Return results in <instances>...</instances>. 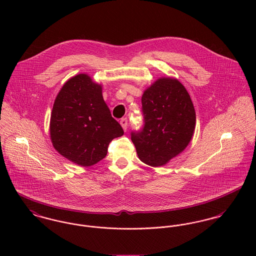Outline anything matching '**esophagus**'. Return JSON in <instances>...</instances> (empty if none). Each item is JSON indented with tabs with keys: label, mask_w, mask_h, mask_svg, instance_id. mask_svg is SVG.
I'll list each match as a JSON object with an SVG mask.
<instances>
[{
	"label": "esophagus",
	"mask_w": 256,
	"mask_h": 256,
	"mask_svg": "<svg viewBox=\"0 0 256 256\" xmlns=\"http://www.w3.org/2000/svg\"><path fill=\"white\" fill-rule=\"evenodd\" d=\"M120 124H121L123 130L126 131V130H127V126H128V120H127V118H122V119L120 120Z\"/></svg>",
	"instance_id": "34e87169"
}]
</instances>
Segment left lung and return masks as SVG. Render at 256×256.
I'll return each instance as SVG.
<instances>
[{
    "label": "left lung",
    "instance_id": "obj_1",
    "mask_svg": "<svg viewBox=\"0 0 256 256\" xmlns=\"http://www.w3.org/2000/svg\"><path fill=\"white\" fill-rule=\"evenodd\" d=\"M144 128L132 132L139 158L148 166L166 164L190 143L196 113L182 84L174 78H160L143 94Z\"/></svg>",
    "mask_w": 256,
    "mask_h": 256
}]
</instances>
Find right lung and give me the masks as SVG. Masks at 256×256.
Wrapping results in <instances>:
<instances>
[{
	"label": "right lung",
	"instance_id": "obj_1",
	"mask_svg": "<svg viewBox=\"0 0 256 256\" xmlns=\"http://www.w3.org/2000/svg\"><path fill=\"white\" fill-rule=\"evenodd\" d=\"M124 131L111 116L102 86L86 74L69 78L57 94L50 118L54 148L80 166L106 158L110 142Z\"/></svg>",
	"mask_w": 256,
	"mask_h": 256
}]
</instances>
